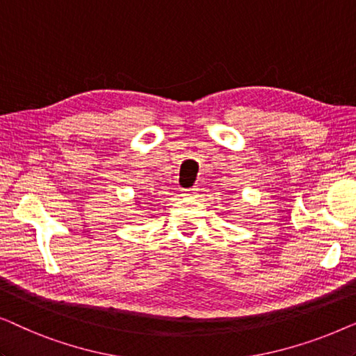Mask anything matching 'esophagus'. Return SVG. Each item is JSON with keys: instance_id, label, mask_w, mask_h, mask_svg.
<instances>
[{"instance_id": "obj_1", "label": "esophagus", "mask_w": 356, "mask_h": 356, "mask_svg": "<svg viewBox=\"0 0 356 356\" xmlns=\"http://www.w3.org/2000/svg\"><path fill=\"white\" fill-rule=\"evenodd\" d=\"M197 194V188L194 186V188H189V189H183V196H186V197H194Z\"/></svg>"}]
</instances>
